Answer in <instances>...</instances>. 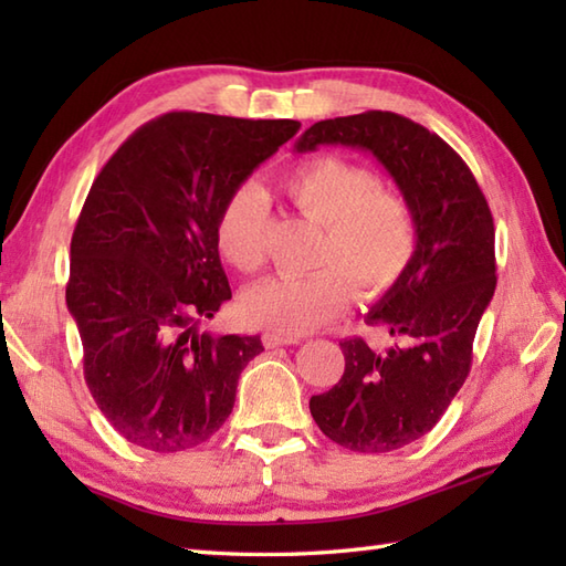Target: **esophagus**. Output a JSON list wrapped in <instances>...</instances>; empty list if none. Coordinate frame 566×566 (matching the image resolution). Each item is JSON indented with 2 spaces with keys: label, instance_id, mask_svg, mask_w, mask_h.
<instances>
[{
  "label": "esophagus",
  "instance_id": "34e87169",
  "mask_svg": "<svg viewBox=\"0 0 566 566\" xmlns=\"http://www.w3.org/2000/svg\"><path fill=\"white\" fill-rule=\"evenodd\" d=\"M262 343H264V347L274 350V347H282V345H296L298 338H296V335H284V333H276V331H268L262 335Z\"/></svg>",
  "mask_w": 566,
  "mask_h": 566
}]
</instances>
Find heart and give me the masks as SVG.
Returning a JSON list of instances; mask_svg holds the SVG:
<instances>
[{"label":"heart","instance_id":"b5f03b06","mask_svg":"<svg viewBox=\"0 0 566 566\" xmlns=\"http://www.w3.org/2000/svg\"><path fill=\"white\" fill-rule=\"evenodd\" d=\"M298 211L323 226L311 274H274L243 298L248 321L284 335L321 328L345 308L350 284L377 296L399 282L416 252V221L408 203L381 189L377 175L343 158L302 163L284 177ZM268 195L255 179L240 182L221 203L216 243L243 272L264 260Z\"/></svg>","mask_w":566,"mask_h":566}]
</instances>
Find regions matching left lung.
<instances>
[{
	"mask_svg": "<svg viewBox=\"0 0 566 566\" xmlns=\"http://www.w3.org/2000/svg\"><path fill=\"white\" fill-rule=\"evenodd\" d=\"M321 146L375 155L416 221L411 262L367 314L396 343L375 350L363 338L343 340L340 381L308 401L333 442L391 452L432 430L469 375L479 321L496 290L494 219L460 155L411 118H326L306 128L294 150Z\"/></svg>",
	"mask_w": 566,
	"mask_h": 566,
	"instance_id": "obj_1",
	"label": "left lung"
}]
</instances>
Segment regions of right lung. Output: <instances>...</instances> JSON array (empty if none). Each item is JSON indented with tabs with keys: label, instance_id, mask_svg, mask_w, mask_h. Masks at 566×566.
<instances>
[{
	"label": "right lung",
	"instance_id": "1",
	"mask_svg": "<svg viewBox=\"0 0 566 566\" xmlns=\"http://www.w3.org/2000/svg\"><path fill=\"white\" fill-rule=\"evenodd\" d=\"M298 126L172 112L140 126L94 179L65 298L94 401L143 450L207 442L264 350L260 335L199 333V321L231 298L216 243L221 203Z\"/></svg>",
	"mask_w": 566,
	"mask_h": 566
}]
</instances>
